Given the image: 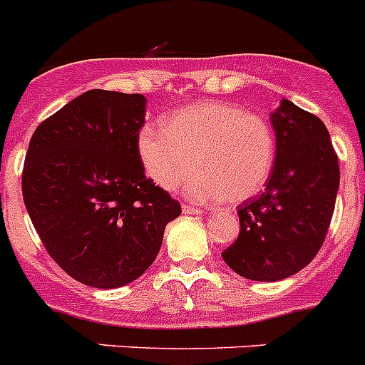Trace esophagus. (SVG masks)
Masks as SVG:
<instances>
[{"label": "esophagus", "mask_w": 365, "mask_h": 365, "mask_svg": "<svg viewBox=\"0 0 365 365\" xmlns=\"http://www.w3.org/2000/svg\"><path fill=\"white\" fill-rule=\"evenodd\" d=\"M182 212H185V214H202V208H199V206H192V205H182Z\"/></svg>", "instance_id": "34e87169"}]
</instances>
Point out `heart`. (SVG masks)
Masks as SVG:
<instances>
[{
	"mask_svg": "<svg viewBox=\"0 0 365 365\" xmlns=\"http://www.w3.org/2000/svg\"><path fill=\"white\" fill-rule=\"evenodd\" d=\"M148 177L173 190L192 173L190 197L240 202L265 188L276 163V135L265 117L227 102H201L177 109L164 128L146 124L137 135Z\"/></svg>",
	"mask_w": 365,
	"mask_h": 365,
	"instance_id": "1",
	"label": "heart"
}]
</instances>
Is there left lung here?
Instances as JSON below:
<instances>
[{
  "mask_svg": "<svg viewBox=\"0 0 365 365\" xmlns=\"http://www.w3.org/2000/svg\"><path fill=\"white\" fill-rule=\"evenodd\" d=\"M270 122L272 175L265 192L240 205V235L221 254L234 272L254 282L289 278L314 259L340 185L338 155L320 118L282 100Z\"/></svg>",
  "mask_w": 365,
  "mask_h": 365,
  "instance_id": "obj_1",
  "label": "left lung"
}]
</instances>
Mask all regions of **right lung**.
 <instances>
[{
    "mask_svg": "<svg viewBox=\"0 0 365 365\" xmlns=\"http://www.w3.org/2000/svg\"><path fill=\"white\" fill-rule=\"evenodd\" d=\"M146 98L91 89L45 118L25 155L21 190L41 243L83 285L143 276L179 201L144 173L137 135Z\"/></svg>",
    "mask_w": 365,
    "mask_h": 365,
    "instance_id": "add662e5",
    "label": "right lung"
}]
</instances>
